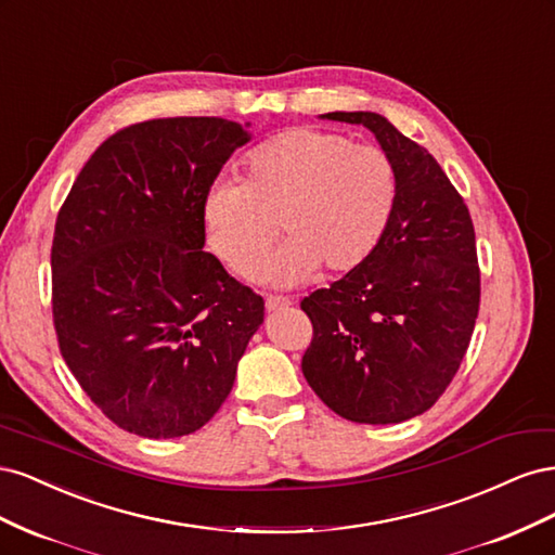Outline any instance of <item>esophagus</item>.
I'll list each match as a JSON object with an SVG mask.
<instances>
[{"instance_id": "1", "label": "esophagus", "mask_w": 555, "mask_h": 555, "mask_svg": "<svg viewBox=\"0 0 555 555\" xmlns=\"http://www.w3.org/2000/svg\"><path fill=\"white\" fill-rule=\"evenodd\" d=\"M292 300L284 298V296H268L266 298V310L268 312H275V310H282V308H289Z\"/></svg>"}]
</instances>
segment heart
<instances>
[{"instance_id":"b5f03b06","label":"heart","mask_w":555,"mask_h":555,"mask_svg":"<svg viewBox=\"0 0 555 555\" xmlns=\"http://www.w3.org/2000/svg\"><path fill=\"white\" fill-rule=\"evenodd\" d=\"M396 204L398 171L379 147L294 127L251 150L243 182L212 184L204 224L215 255L247 278L273 245L278 222L284 243L259 278L292 287L317 268L357 271L382 243Z\"/></svg>"}]
</instances>
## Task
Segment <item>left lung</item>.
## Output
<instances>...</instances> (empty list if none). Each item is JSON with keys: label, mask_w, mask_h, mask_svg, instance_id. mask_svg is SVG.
<instances>
[{"label": "left lung", "mask_w": 555, "mask_h": 555, "mask_svg": "<svg viewBox=\"0 0 555 555\" xmlns=\"http://www.w3.org/2000/svg\"><path fill=\"white\" fill-rule=\"evenodd\" d=\"M363 125L398 171V204L357 271L300 300L312 322L304 375L347 422L400 424L435 405L456 375L479 312L475 227L426 147L379 113H326Z\"/></svg>", "instance_id": "1"}]
</instances>
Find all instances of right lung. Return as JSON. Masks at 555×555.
I'll return each mask as SVG.
<instances>
[{
	"instance_id": "1",
	"label": "right lung",
	"mask_w": 555,
	"mask_h": 555,
	"mask_svg": "<svg viewBox=\"0 0 555 555\" xmlns=\"http://www.w3.org/2000/svg\"><path fill=\"white\" fill-rule=\"evenodd\" d=\"M224 117H162L94 150L60 208L53 322L69 371L150 440L206 426L263 322V298L204 251V201L249 141Z\"/></svg>"
}]
</instances>
